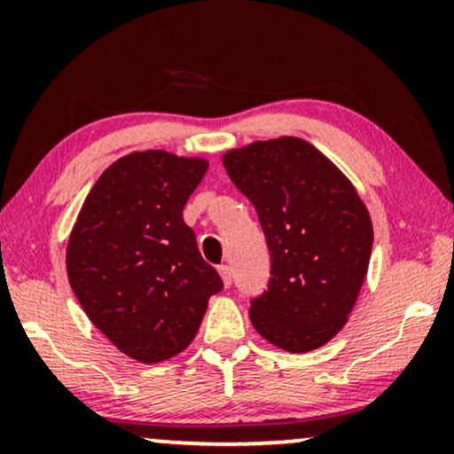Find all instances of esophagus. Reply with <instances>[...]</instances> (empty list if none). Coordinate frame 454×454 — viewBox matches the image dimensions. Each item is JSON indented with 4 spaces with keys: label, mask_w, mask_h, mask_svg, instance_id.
<instances>
[{
    "label": "esophagus",
    "mask_w": 454,
    "mask_h": 454,
    "mask_svg": "<svg viewBox=\"0 0 454 454\" xmlns=\"http://www.w3.org/2000/svg\"><path fill=\"white\" fill-rule=\"evenodd\" d=\"M219 275L223 278V285H225V287H229V285H231V270H229L227 264H221L219 266Z\"/></svg>",
    "instance_id": "34e87169"
}]
</instances>
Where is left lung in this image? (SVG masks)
<instances>
[{
  "label": "left lung",
  "mask_w": 454,
  "mask_h": 454,
  "mask_svg": "<svg viewBox=\"0 0 454 454\" xmlns=\"http://www.w3.org/2000/svg\"><path fill=\"white\" fill-rule=\"evenodd\" d=\"M223 165L256 208L270 252L254 328L278 349H318L345 326L368 272V208L343 171L295 136L233 148Z\"/></svg>",
  "instance_id": "obj_1"
}]
</instances>
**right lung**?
Here are the masks:
<instances>
[{"label": "right lung", "mask_w": 454, "mask_h": 454, "mask_svg": "<svg viewBox=\"0 0 454 454\" xmlns=\"http://www.w3.org/2000/svg\"><path fill=\"white\" fill-rule=\"evenodd\" d=\"M208 160L136 151L101 173L67 239L70 287L92 325L142 364L194 340L223 281L198 252L184 207Z\"/></svg>", "instance_id": "right-lung-1"}]
</instances>
